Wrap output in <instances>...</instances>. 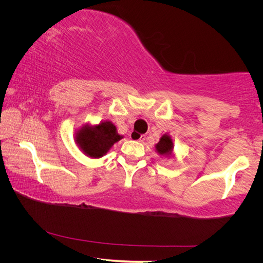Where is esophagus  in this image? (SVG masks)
I'll return each instance as SVG.
<instances>
[{"mask_svg":"<svg viewBox=\"0 0 263 263\" xmlns=\"http://www.w3.org/2000/svg\"><path fill=\"white\" fill-rule=\"evenodd\" d=\"M132 139H134V140H137V141H139V142H142L144 141L145 139H146V136L145 135H140V136H138L137 137V135L135 134V133H132Z\"/></svg>","mask_w":263,"mask_h":263,"instance_id":"esophagus-1","label":"esophagus"}]
</instances>
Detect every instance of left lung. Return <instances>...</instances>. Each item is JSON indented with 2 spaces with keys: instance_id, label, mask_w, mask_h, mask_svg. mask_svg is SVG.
Segmentation results:
<instances>
[{
  "instance_id": "obj_1",
  "label": "left lung",
  "mask_w": 263,
  "mask_h": 263,
  "mask_svg": "<svg viewBox=\"0 0 263 263\" xmlns=\"http://www.w3.org/2000/svg\"><path fill=\"white\" fill-rule=\"evenodd\" d=\"M156 150L159 155L161 156H170L173 150V142L169 135H163L156 145Z\"/></svg>"
}]
</instances>
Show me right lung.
I'll return each mask as SVG.
<instances>
[{
    "label": "right lung",
    "mask_w": 263,
    "mask_h": 263,
    "mask_svg": "<svg viewBox=\"0 0 263 263\" xmlns=\"http://www.w3.org/2000/svg\"><path fill=\"white\" fill-rule=\"evenodd\" d=\"M123 136L117 134L115 125L104 121L99 125H84L76 133V142L83 154L91 158H101Z\"/></svg>",
    "instance_id": "obj_1"
}]
</instances>
